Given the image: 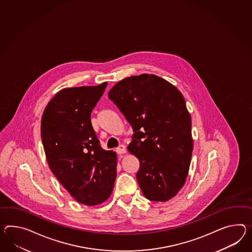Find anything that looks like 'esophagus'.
Segmentation results:
<instances>
[{"mask_svg":"<svg viewBox=\"0 0 252 252\" xmlns=\"http://www.w3.org/2000/svg\"><path fill=\"white\" fill-rule=\"evenodd\" d=\"M117 154H125L126 153V147L124 145H120L118 148H117Z\"/></svg>","mask_w":252,"mask_h":252,"instance_id":"esophagus-1","label":"esophagus"}]
</instances>
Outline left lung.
Wrapping results in <instances>:
<instances>
[{
  "instance_id": "left-lung-1",
  "label": "left lung",
  "mask_w": 252,
  "mask_h": 252,
  "mask_svg": "<svg viewBox=\"0 0 252 252\" xmlns=\"http://www.w3.org/2000/svg\"><path fill=\"white\" fill-rule=\"evenodd\" d=\"M108 97L132 126L127 147L140 166L136 180L151 201H166L186 182L193 150L191 117L176 86L155 74L117 83Z\"/></svg>"
}]
</instances>
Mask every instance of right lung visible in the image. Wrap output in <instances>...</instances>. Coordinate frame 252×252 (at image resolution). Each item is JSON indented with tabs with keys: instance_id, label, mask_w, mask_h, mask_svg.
<instances>
[{
	"instance_id": "obj_1",
	"label": "right lung",
	"mask_w": 252,
	"mask_h": 252,
	"mask_svg": "<svg viewBox=\"0 0 252 252\" xmlns=\"http://www.w3.org/2000/svg\"><path fill=\"white\" fill-rule=\"evenodd\" d=\"M107 83L62 89L43 111L41 134L50 169L77 202H104L117 178V154L100 146L91 113Z\"/></svg>"
}]
</instances>
